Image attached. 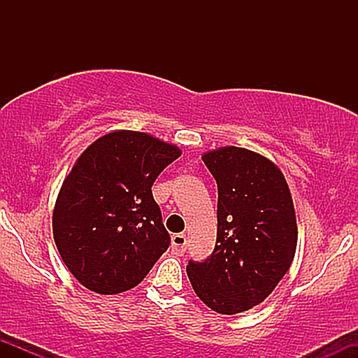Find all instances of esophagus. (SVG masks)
Instances as JSON below:
<instances>
[{
  "label": "esophagus",
  "instance_id": "34e87169",
  "mask_svg": "<svg viewBox=\"0 0 358 358\" xmlns=\"http://www.w3.org/2000/svg\"><path fill=\"white\" fill-rule=\"evenodd\" d=\"M187 250V236L185 234H175L171 237V252L176 254V256H182Z\"/></svg>",
  "mask_w": 358,
  "mask_h": 358
}]
</instances>
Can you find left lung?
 I'll list each match as a JSON object with an SVG mask.
<instances>
[{
	"instance_id": "8db88e82",
	"label": "left lung",
	"mask_w": 358,
	"mask_h": 358,
	"mask_svg": "<svg viewBox=\"0 0 358 358\" xmlns=\"http://www.w3.org/2000/svg\"><path fill=\"white\" fill-rule=\"evenodd\" d=\"M217 182V241L205 261H188L193 289L222 315L264 301L293 262L296 215L279 168L264 156L227 146L202 156Z\"/></svg>"
}]
</instances>
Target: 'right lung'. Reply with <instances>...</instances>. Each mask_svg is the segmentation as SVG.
I'll use <instances>...</instances> for the list:
<instances>
[{"label": "right lung", "instance_id": "obj_1", "mask_svg": "<svg viewBox=\"0 0 358 358\" xmlns=\"http://www.w3.org/2000/svg\"><path fill=\"white\" fill-rule=\"evenodd\" d=\"M182 155L146 133L116 131L94 141L64 180L53 239L87 289L116 294L138 286L170 245L155 180Z\"/></svg>", "mask_w": 358, "mask_h": 358}]
</instances>
